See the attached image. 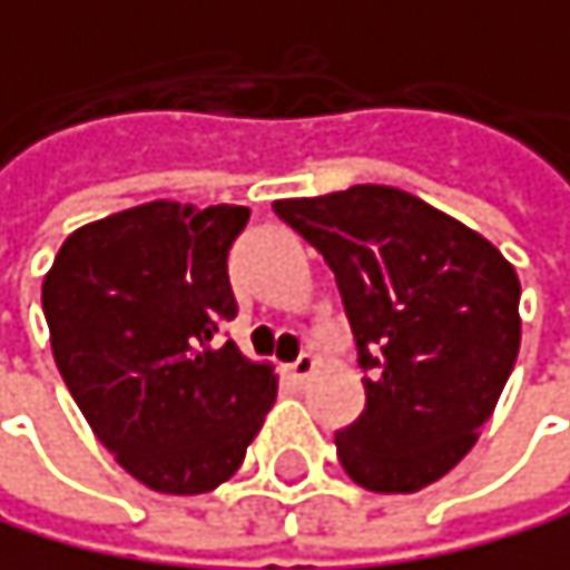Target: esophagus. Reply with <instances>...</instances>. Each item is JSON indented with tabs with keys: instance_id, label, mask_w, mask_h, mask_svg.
Returning a JSON list of instances; mask_svg holds the SVG:
<instances>
[{
	"instance_id": "1",
	"label": "esophagus",
	"mask_w": 570,
	"mask_h": 570,
	"mask_svg": "<svg viewBox=\"0 0 570 570\" xmlns=\"http://www.w3.org/2000/svg\"><path fill=\"white\" fill-rule=\"evenodd\" d=\"M313 368H316V358L313 355H299L292 365H288V376H292V383H306L309 376H313Z\"/></svg>"
}]
</instances>
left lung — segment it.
<instances>
[{
	"label": "left lung",
	"mask_w": 570,
	"mask_h": 570,
	"mask_svg": "<svg viewBox=\"0 0 570 570\" xmlns=\"http://www.w3.org/2000/svg\"><path fill=\"white\" fill-rule=\"evenodd\" d=\"M327 261L352 323L365 411L334 435L355 484L411 494L456 466L519 355V275L484 236L396 187L275 202Z\"/></svg>",
	"instance_id": "8db88e82"
}]
</instances>
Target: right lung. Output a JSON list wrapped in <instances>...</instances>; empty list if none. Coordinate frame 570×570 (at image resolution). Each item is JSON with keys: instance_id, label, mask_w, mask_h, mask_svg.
<instances>
[{"instance_id": "1", "label": "right lung", "mask_w": 570, "mask_h": 570, "mask_svg": "<svg viewBox=\"0 0 570 570\" xmlns=\"http://www.w3.org/2000/svg\"><path fill=\"white\" fill-rule=\"evenodd\" d=\"M250 208L149 202L76 229L45 278L51 352L89 429L159 494L239 470L278 380L239 355L229 247Z\"/></svg>"}]
</instances>
